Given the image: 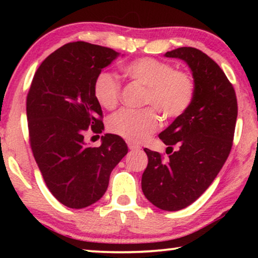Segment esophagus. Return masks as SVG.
Wrapping results in <instances>:
<instances>
[{"mask_svg":"<svg viewBox=\"0 0 258 258\" xmlns=\"http://www.w3.org/2000/svg\"><path fill=\"white\" fill-rule=\"evenodd\" d=\"M128 147L130 150H140L141 149V147L136 143H128Z\"/></svg>","mask_w":258,"mask_h":258,"instance_id":"1","label":"esophagus"}]
</instances>
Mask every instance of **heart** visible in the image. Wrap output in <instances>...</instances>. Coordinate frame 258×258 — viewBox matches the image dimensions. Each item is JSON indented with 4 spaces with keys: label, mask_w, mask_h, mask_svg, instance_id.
I'll list each match as a JSON object with an SVG mask.
<instances>
[{
    "label": "heart",
    "mask_w": 258,
    "mask_h": 258,
    "mask_svg": "<svg viewBox=\"0 0 258 258\" xmlns=\"http://www.w3.org/2000/svg\"><path fill=\"white\" fill-rule=\"evenodd\" d=\"M133 82L146 87L141 110L122 109L111 116L108 128L112 134L132 142H142L161 125V112L165 118H175L188 110L195 96L191 77L181 70H172L168 63L153 57H141L123 68ZM94 96L102 108L111 110L118 104L121 84L114 74L103 70L94 81Z\"/></svg>",
    "instance_id": "obj_1"
}]
</instances>
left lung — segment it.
I'll return each mask as SVG.
<instances>
[{"label": "left lung", "instance_id": "8db88e82", "mask_svg": "<svg viewBox=\"0 0 258 258\" xmlns=\"http://www.w3.org/2000/svg\"><path fill=\"white\" fill-rule=\"evenodd\" d=\"M164 56L183 59L189 66L195 96L188 110L158 135L168 146L169 157L164 160L157 151L144 149L148 167L142 175V190L155 207L176 211L195 202L227 161L234 140L237 98L223 70L203 51L182 47ZM174 146L178 149L172 152Z\"/></svg>", "mask_w": 258, "mask_h": 258}]
</instances>
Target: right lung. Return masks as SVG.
Returning a JSON list of instances; mask_svg holds the SVG:
<instances>
[{
	"label": "right lung",
	"mask_w": 258,
	"mask_h": 258,
	"mask_svg": "<svg viewBox=\"0 0 258 258\" xmlns=\"http://www.w3.org/2000/svg\"><path fill=\"white\" fill-rule=\"evenodd\" d=\"M119 54L110 48L72 42L48 56L27 96L30 147L48 189L58 202L82 209L104 195L109 177L128 153L123 139L105 134L88 147L84 133H102L94 81Z\"/></svg>",
	"instance_id": "right-lung-1"
}]
</instances>
